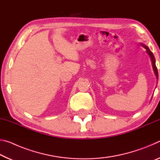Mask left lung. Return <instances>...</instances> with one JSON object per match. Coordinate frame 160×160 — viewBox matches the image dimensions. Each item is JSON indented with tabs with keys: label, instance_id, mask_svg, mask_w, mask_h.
<instances>
[{
	"label": "left lung",
	"instance_id": "1",
	"mask_svg": "<svg viewBox=\"0 0 160 160\" xmlns=\"http://www.w3.org/2000/svg\"><path fill=\"white\" fill-rule=\"evenodd\" d=\"M143 47H144L146 48V50H147V52L148 53V54L150 56V58H151V60H152V63L153 70H154V71H155V73L156 76H157V78H158V69H157V67H156L155 58V57H154L153 53H152V51L150 49H149V48L148 47H145V46H143Z\"/></svg>",
	"mask_w": 160,
	"mask_h": 160
}]
</instances>
